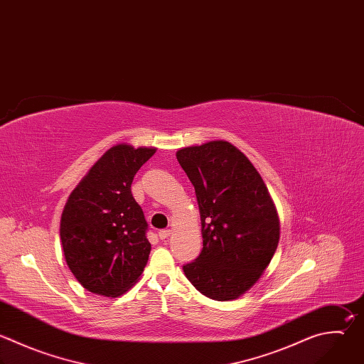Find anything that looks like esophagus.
Returning a JSON list of instances; mask_svg holds the SVG:
<instances>
[{
	"mask_svg": "<svg viewBox=\"0 0 364 364\" xmlns=\"http://www.w3.org/2000/svg\"><path fill=\"white\" fill-rule=\"evenodd\" d=\"M170 234H171V230H170V228H167V230H160V231H159V237H160L161 240L168 238Z\"/></svg>",
	"mask_w": 364,
	"mask_h": 364,
	"instance_id": "esophagus-1",
	"label": "esophagus"
}]
</instances>
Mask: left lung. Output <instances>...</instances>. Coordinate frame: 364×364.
Returning <instances> with one entry per match:
<instances>
[{"mask_svg": "<svg viewBox=\"0 0 364 364\" xmlns=\"http://www.w3.org/2000/svg\"><path fill=\"white\" fill-rule=\"evenodd\" d=\"M176 156L194 186L203 234V250L183 266L184 274L213 300L238 299L276 253V205L250 160L227 141L184 147Z\"/></svg>", "mask_w": 364, "mask_h": 364, "instance_id": "obj_1", "label": "left lung"}]
</instances>
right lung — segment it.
Wrapping results in <instances>:
<instances>
[{"label":"right lung","mask_w":364,"mask_h":364,"mask_svg":"<svg viewBox=\"0 0 364 364\" xmlns=\"http://www.w3.org/2000/svg\"><path fill=\"white\" fill-rule=\"evenodd\" d=\"M154 147L117 144L107 150L70 194L60 223L68 269L91 293L118 297L139 280L151 245L147 221L132 194Z\"/></svg>","instance_id":"add662e5"}]
</instances>
